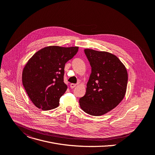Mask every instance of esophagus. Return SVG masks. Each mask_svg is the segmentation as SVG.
Masks as SVG:
<instances>
[{"mask_svg":"<svg viewBox=\"0 0 155 155\" xmlns=\"http://www.w3.org/2000/svg\"><path fill=\"white\" fill-rule=\"evenodd\" d=\"M70 88H75V87H77V84L71 83V84H70Z\"/></svg>","mask_w":155,"mask_h":155,"instance_id":"esophagus-1","label":"esophagus"}]
</instances>
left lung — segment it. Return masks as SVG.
I'll return each mask as SVG.
<instances>
[{"label":"left lung","instance_id":"left-lung-1","mask_svg":"<svg viewBox=\"0 0 155 155\" xmlns=\"http://www.w3.org/2000/svg\"><path fill=\"white\" fill-rule=\"evenodd\" d=\"M91 67L86 93L79 100L81 109L94 116L105 114L124 99L128 74L115 55L91 49L84 50Z\"/></svg>","mask_w":155,"mask_h":155}]
</instances>
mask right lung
<instances>
[{"instance_id": "right-lung-1", "label": "right lung", "mask_w": 155, "mask_h": 155, "mask_svg": "<svg viewBox=\"0 0 155 155\" xmlns=\"http://www.w3.org/2000/svg\"><path fill=\"white\" fill-rule=\"evenodd\" d=\"M78 47L51 46L36 52L22 72L23 85L33 103L42 110L59 105L67 86L64 82L65 63L77 53Z\"/></svg>"}]
</instances>
